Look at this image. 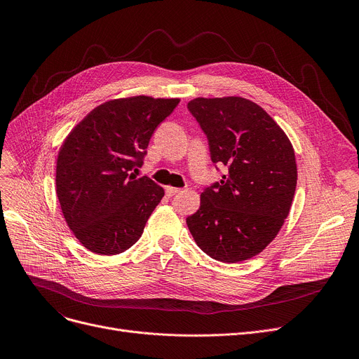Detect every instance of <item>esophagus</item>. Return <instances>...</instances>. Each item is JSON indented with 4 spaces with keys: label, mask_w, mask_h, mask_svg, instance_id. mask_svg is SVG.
Segmentation results:
<instances>
[{
    "label": "esophagus",
    "mask_w": 359,
    "mask_h": 359,
    "mask_svg": "<svg viewBox=\"0 0 359 359\" xmlns=\"http://www.w3.org/2000/svg\"><path fill=\"white\" fill-rule=\"evenodd\" d=\"M165 190H166V194H168V196H173V194H176V193L180 191L179 187H173V186H166Z\"/></svg>",
    "instance_id": "esophagus-1"
}]
</instances>
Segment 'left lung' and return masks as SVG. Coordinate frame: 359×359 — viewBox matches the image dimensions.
<instances>
[{"label":"left lung","instance_id":"left-lung-1","mask_svg":"<svg viewBox=\"0 0 359 359\" xmlns=\"http://www.w3.org/2000/svg\"><path fill=\"white\" fill-rule=\"evenodd\" d=\"M187 108L208 135L213 163L229 168L220 183L201 193L187 227L212 259L248 260L277 237L290 215L297 186L294 147L250 99L196 97Z\"/></svg>","mask_w":359,"mask_h":359}]
</instances>
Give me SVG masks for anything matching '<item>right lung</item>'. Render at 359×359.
<instances>
[{
	"mask_svg": "<svg viewBox=\"0 0 359 359\" xmlns=\"http://www.w3.org/2000/svg\"><path fill=\"white\" fill-rule=\"evenodd\" d=\"M179 102L146 95L111 99L64 139L57 196L68 227L89 251L115 255L142 236L165 190L131 170L142 165L153 130Z\"/></svg>",
	"mask_w": 359,
	"mask_h": 359,
	"instance_id": "add662e5",
	"label": "right lung"
}]
</instances>
